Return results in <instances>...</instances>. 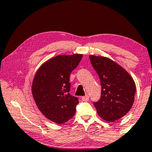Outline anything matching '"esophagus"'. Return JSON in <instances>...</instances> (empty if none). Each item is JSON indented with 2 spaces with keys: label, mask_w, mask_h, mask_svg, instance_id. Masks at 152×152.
Returning <instances> with one entry per match:
<instances>
[{
  "label": "esophagus",
  "mask_w": 152,
  "mask_h": 152,
  "mask_svg": "<svg viewBox=\"0 0 152 152\" xmlns=\"http://www.w3.org/2000/svg\"><path fill=\"white\" fill-rule=\"evenodd\" d=\"M81 99H82V100L83 102H87V101H89V96H88V95H86L85 96L82 97V98H81Z\"/></svg>",
  "instance_id": "34e87169"
}]
</instances>
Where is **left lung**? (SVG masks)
Wrapping results in <instances>:
<instances>
[{
	"instance_id": "left-lung-1",
	"label": "left lung",
	"mask_w": 152,
	"mask_h": 152,
	"mask_svg": "<svg viewBox=\"0 0 152 152\" xmlns=\"http://www.w3.org/2000/svg\"><path fill=\"white\" fill-rule=\"evenodd\" d=\"M100 79L101 98L94 104L103 120L114 122L127 114L134 102L136 85L121 65L106 56L89 55Z\"/></svg>"
}]
</instances>
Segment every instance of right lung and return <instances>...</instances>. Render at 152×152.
<instances>
[{
    "label": "right lung",
    "instance_id": "add662e5",
    "mask_svg": "<svg viewBox=\"0 0 152 152\" xmlns=\"http://www.w3.org/2000/svg\"><path fill=\"white\" fill-rule=\"evenodd\" d=\"M82 54L57 55L42 63L34 76L32 95L39 110L58 124L74 116L78 99L69 94V75L82 59Z\"/></svg>",
    "mask_w": 152,
    "mask_h": 152
}]
</instances>
